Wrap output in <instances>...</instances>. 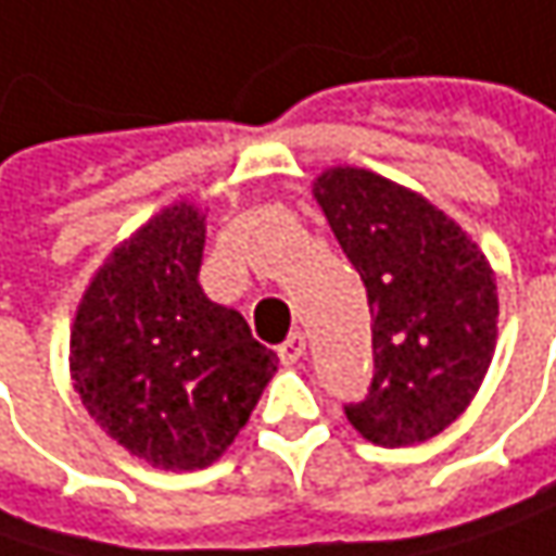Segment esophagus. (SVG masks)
I'll list each match as a JSON object with an SVG mask.
<instances>
[{"mask_svg":"<svg viewBox=\"0 0 556 556\" xmlns=\"http://www.w3.org/2000/svg\"><path fill=\"white\" fill-rule=\"evenodd\" d=\"M305 349H308V340H305L302 333H292V337L277 349L279 362H282V365H295V362L305 358Z\"/></svg>","mask_w":556,"mask_h":556,"instance_id":"1","label":"esophagus"}]
</instances>
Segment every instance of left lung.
<instances>
[{"label":"left lung","instance_id":"1","mask_svg":"<svg viewBox=\"0 0 556 556\" xmlns=\"http://www.w3.org/2000/svg\"><path fill=\"white\" fill-rule=\"evenodd\" d=\"M314 198L371 308L375 377L345 418L377 446L431 441L466 412L494 358V270L446 213L377 173L333 166Z\"/></svg>","mask_w":556,"mask_h":556}]
</instances>
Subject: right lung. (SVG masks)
Listing matches in <instances>:
<instances>
[{
  "instance_id": "obj_1",
  "label": "right lung",
  "mask_w": 556,
  "mask_h": 556,
  "mask_svg": "<svg viewBox=\"0 0 556 556\" xmlns=\"http://www.w3.org/2000/svg\"><path fill=\"white\" fill-rule=\"evenodd\" d=\"M204 213L173 204L115 248L72 327V380L97 425L150 466L216 463L245 428L277 352L198 282Z\"/></svg>"
}]
</instances>
